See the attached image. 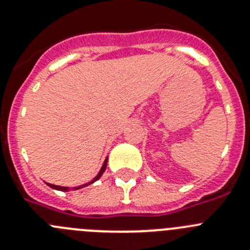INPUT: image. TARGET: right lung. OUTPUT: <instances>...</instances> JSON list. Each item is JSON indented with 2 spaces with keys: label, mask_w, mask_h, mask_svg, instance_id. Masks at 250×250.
<instances>
[{
  "label": "right lung",
  "mask_w": 250,
  "mask_h": 250,
  "mask_svg": "<svg viewBox=\"0 0 250 250\" xmlns=\"http://www.w3.org/2000/svg\"><path fill=\"white\" fill-rule=\"evenodd\" d=\"M106 165H107V159H106V160L104 161L103 167H101V169H100V171H99V174H98V175L95 176V178L92 179L91 182L86 183V184H83V185H80V187L68 188V187H59V185L50 184V183H46V184H47L48 187H50V188H52V189H56V190H61V191H68V190H71V189H72V190H77V189H81V188H85V187H87V185L92 184V183H95V182H96V180H99V179L101 178V175H103V174H104V171H105V169H106Z\"/></svg>",
  "instance_id": "right-lung-1"
}]
</instances>
